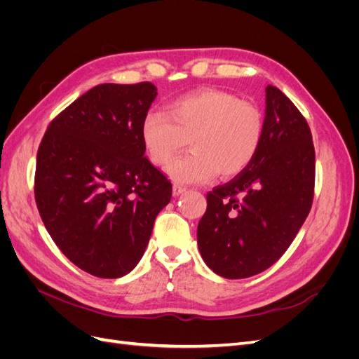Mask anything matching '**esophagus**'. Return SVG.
Here are the masks:
<instances>
[{
  "label": "esophagus",
  "mask_w": 359,
  "mask_h": 359,
  "mask_svg": "<svg viewBox=\"0 0 359 359\" xmlns=\"http://www.w3.org/2000/svg\"><path fill=\"white\" fill-rule=\"evenodd\" d=\"M187 189L181 186V184H173V196H180V194H182Z\"/></svg>",
  "instance_id": "esophagus-1"
}]
</instances>
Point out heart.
<instances>
[{
	"label": "heart",
	"mask_w": 359,
	"mask_h": 359,
	"mask_svg": "<svg viewBox=\"0 0 359 359\" xmlns=\"http://www.w3.org/2000/svg\"><path fill=\"white\" fill-rule=\"evenodd\" d=\"M264 133L262 109L222 90L178 97L166 106V114L149 111L140 124V139L156 165H166L189 140L191 153L168 166L169 177L180 182L243 172L256 157Z\"/></svg>",
	"instance_id": "obj_1"
}]
</instances>
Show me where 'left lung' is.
Returning a JSON list of instances; mask_svg holds the SVG:
<instances>
[{
	"label": "left lung",
	"mask_w": 359,
	"mask_h": 359,
	"mask_svg": "<svg viewBox=\"0 0 359 359\" xmlns=\"http://www.w3.org/2000/svg\"><path fill=\"white\" fill-rule=\"evenodd\" d=\"M265 133L253 161L206 194L198 224L205 264L224 278L262 273L285 255L311 210L316 156L306 118L266 86Z\"/></svg>",
	"instance_id": "obj_1"
}]
</instances>
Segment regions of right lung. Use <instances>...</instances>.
Instances as JSON below:
<instances>
[{"mask_svg": "<svg viewBox=\"0 0 359 359\" xmlns=\"http://www.w3.org/2000/svg\"><path fill=\"white\" fill-rule=\"evenodd\" d=\"M156 95L151 82L97 85L52 119L37 151L41 220L66 257L95 277L118 278L137 265L172 198L140 139Z\"/></svg>", "mask_w": 359, "mask_h": 359, "instance_id": "obj_1", "label": "right lung"}]
</instances>
